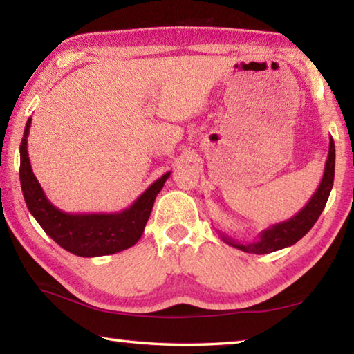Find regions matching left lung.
<instances>
[{
	"label": "left lung",
	"instance_id": "obj_1",
	"mask_svg": "<svg viewBox=\"0 0 354 354\" xmlns=\"http://www.w3.org/2000/svg\"><path fill=\"white\" fill-rule=\"evenodd\" d=\"M334 165H335V148L333 137H329V149H328V159L325 164V170H323V178L319 184V187L314 192V195L310 196L308 205L304 206L301 211L293 215L292 218L279 221L268 226L267 230H263L259 237L254 242L250 243H241L236 242L234 239L223 234L218 231L221 241L225 243L231 245L237 250H242L245 253H253V254H267L273 253V251L283 250L290 247V245L297 243L303 236H306L310 227L319 220L320 214L325 209V205L328 201V196L331 194L333 183H334Z\"/></svg>",
	"mask_w": 354,
	"mask_h": 354
}]
</instances>
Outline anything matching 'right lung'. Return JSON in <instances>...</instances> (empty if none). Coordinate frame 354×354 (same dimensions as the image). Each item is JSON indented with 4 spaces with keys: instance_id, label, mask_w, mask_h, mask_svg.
Returning <instances> with one entry per match:
<instances>
[{
    "instance_id": "add662e5",
    "label": "right lung",
    "mask_w": 354,
    "mask_h": 354,
    "mask_svg": "<svg viewBox=\"0 0 354 354\" xmlns=\"http://www.w3.org/2000/svg\"><path fill=\"white\" fill-rule=\"evenodd\" d=\"M32 118L26 122L20 145V183L26 206L44 231L64 250L81 257H97L123 251L142 237L156 196L170 171L154 181L129 207L112 214H68L46 198L32 173L28 154V136Z\"/></svg>"
}]
</instances>
